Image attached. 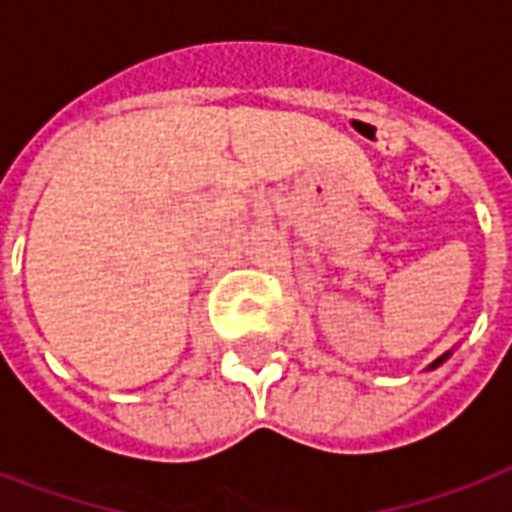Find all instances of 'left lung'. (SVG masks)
Instances as JSON below:
<instances>
[{
    "label": "left lung",
    "mask_w": 512,
    "mask_h": 512,
    "mask_svg": "<svg viewBox=\"0 0 512 512\" xmlns=\"http://www.w3.org/2000/svg\"><path fill=\"white\" fill-rule=\"evenodd\" d=\"M448 355H450V352H445V355H442V358H437V361H434V363H431V366H429V369H437V366H439V363H442V361H445V358H448Z\"/></svg>",
    "instance_id": "1"
}]
</instances>
